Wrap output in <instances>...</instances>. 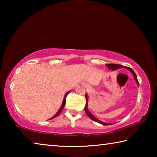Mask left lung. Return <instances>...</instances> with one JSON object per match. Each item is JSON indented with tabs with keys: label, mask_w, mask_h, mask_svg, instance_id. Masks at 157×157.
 Returning a JSON list of instances; mask_svg holds the SVG:
<instances>
[{
	"label": "left lung",
	"mask_w": 157,
	"mask_h": 157,
	"mask_svg": "<svg viewBox=\"0 0 157 157\" xmlns=\"http://www.w3.org/2000/svg\"><path fill=\"white\" fill-rule=\"evenodd\" d=\"M106 66H107L108 68L109 69V70H112L113 71L117 70V69L121 68H124L127 69V70H129L130 72L132 73V75H133V76H134V78L135 79V81L136 82L138 86H139V81H138V79H137V77H136V73H134V71H133L131 68L127 67V66H123L120 65V64H115V63H108V64H106ZM85 97H86V105H85L84 109H85V112H86V115L88 116L89 118L91 119V120H93V121H95V122H97V123H100V124H103V125H109V124H111L110 123L109 124V123H105V122H102V121H100L99 119H98L96 117L94 116L91 112H90V111L88 109V95H87V94L85 95Z\"/></svg>",
	"instance_id": "8db88e82"
}]
</instances>
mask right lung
Returning <instances> with one entry per match:
<instances>
[{
	"mask_svg": "<svg viewBox=\"0 0 157 157\" xmlns=\"http://www.w3.org/2000/svg\"><path fill=\"white\" fill-rule=\"evenodd\" d=\"M71 91H68L67 93H66V94H65V95H64V97H63V102H62V106H61V107L59 108V111H57V113L55 114V116H53L52 118H50V120H52V118H56V117H57L59 115V114L61 113V112H62V110H63V107H64V106H65V104H66V96H67V95L69 94V93H70ZM49 120V119H48Z\"/></svg>",
	"mask_w": 157,
	"mask_h": 157,
	"instance_id": "add662e5",
	"label": "right lung"
}]
</instances>
